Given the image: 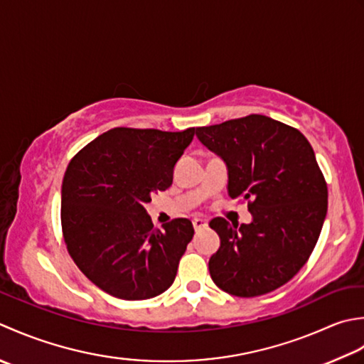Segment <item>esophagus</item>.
<instances>
[{
  "label": "esophagus",
  "instance_id": "esophagus-1",
  "mask_svg": "<svg viewBox=\"0 0 364 364\" xmlns=\"http://www.w3.org/2000/svg\"><path fill=\"white\" fill-rule=\"evenodd\" d=\"M205 226H207V220L205 218H201V217L193 218V228H195L196 231H199V229H203Z\"/></svg>",
  "mask_w": 364,
  "mask_h": 364
}]
</instances>
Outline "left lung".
Listing matches in <instances>:
<instances>
[{
  "label": "left lung",
  "instance_id": "1",
  "mask_svg": "<svg viewBox=\"0 0 364 364\" xmlns=\"http://www.w3.org/2000/svg\"><path fill=\"white\" fill-rule=\"evenodd\" d=\"M228 165V191L248 204L250 225L213 218L220 248L209 261L213 283L235 296L269 294L306 264L328 205L327 182L300 130L262 114L196 127Z\"/></svg>",
  "mask_w": 364,
  "mask_h": 364
}]
</instances>
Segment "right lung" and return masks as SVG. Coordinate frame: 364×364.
I'll return each instance as SVG.
<instances>
[{
	"label": "right lung",
	"mask_w": 364,
	"mask_h": 364,
	"mask_svg": "<svg viewBox=\"0 0 364 364\" xmlns=\"http://www.w3.org/2000/svg\"><path fill=\"white\" fill-rule=\"evenodd\" d=\"M195 136L116 127L86 144L63 179L61 226L73 262L102 291L146 300L173 284L195 229L188 218L154 228L144 204L173 183L174 165Z\"/></svg>",
	"instance_id": "1"
}]
</instances>
